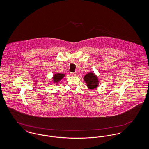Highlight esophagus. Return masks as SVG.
Returning a JSON list of instances; mask_svg holds the SVG:
<instances>
[{"label": "esophagus", "instance_id": "obj_1", "mask_svg": "<svg viewBox=\"0 0 149 149\" xmlns=\"http://www.w3.org/2000/svg\"><path fill=\"white\" fill-rule=\"evenodd\" d=\"M70 75L71 77H75L77 75V73L76 72H70Z\"/></svg>", "mask_w": 149, "mask_h": 149}]
</instances>
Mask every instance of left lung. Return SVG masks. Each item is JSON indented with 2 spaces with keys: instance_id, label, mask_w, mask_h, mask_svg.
Listing matches in <instances>:
<instances>
[{
  "instance_id": "8db88e82",
  "label": "left lung",
  "mask_w": 149,
  "mask_h": 149,
  "mask_svg": "<svg viewBox=\"0 0 149 149\" xmlns=\"http://www.w3.org/2000/svg\"><path fill=\"white\" fill-rule=\"evenodd\" d=\"M84 80L90 89H94L98 85V79L97 77L92 72H90L85 75Z\"/></svg>"
}]
</instances>
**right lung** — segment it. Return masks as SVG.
Returning <instances> with one entry per match:
<instances>
[{
  "instance_id": "add662e5",
  "label": "right lung",
  "mask_w": 149,
  "mask_h": 149,
  "mask_svg": "<svg viewBox=\"0 0 149 149\" xmlns=\"http://www.w3.org/2000/svg\"><path fill=\"white\" fill-rule=\"evenodd\" d=\"M65 76L64 74H61V73H58L56 74H55L54 77H53V79L54 80V81L55 82H58L60 80H61L63 78H64Z\"/></svg>"
}]
</instances>
